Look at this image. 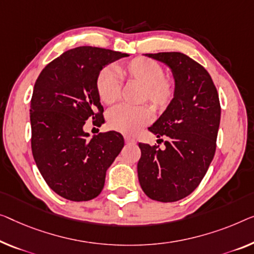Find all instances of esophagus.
<instances>
[{
    "label": "esophagus",
    "instance_id": "esophagus-1",
    "mask_svg": "<svg viewBox=\"0 0 254 254\" xmlns=\"http://www.w3.org/2000/svg\"><path fill=\"white\" fill-rule=\"evenodd\" d=\"M124 139H126V142H127V143H135V140H134L133 138L128 137V135H127V137L124 138Z\"/></svg>",
    "mask_w": 254,
    "mask_h": 254
}]
</instances>
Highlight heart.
Instances as JSON below:
<instances>
[{"mask_svg": "<svg viewBox=\"0 0 254 254\" xmlns=\"http://www.w3.org/2000/svg\"><path fill=\"white\" fill-rule=\"evenodd\" d=\"M117 71L127 81L142 85L141 101L148 100L155 108H165L175 98V79L163 75V68L153 59L138 57L126 65L117 67ZM96 88L100 100L106 105L114 104L120 98V82L111 68H105L100 71L96 81ZM151 119L153 113L148 106L135 108L117 106L108 113V126L122 133L134 134L148 124Z\"/></svg>", "mask_w": 254, "mask_h": 254, "instance_id": "heart-1", "label": "heart"}]
</instances>
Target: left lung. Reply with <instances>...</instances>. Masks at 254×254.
<instances>
[{
    "instance_id": "8db88e82",
    "label": "left lung",
    "mask_w": 254,
    "mask_h": 254,
    "mask_svg": "<svg viewBox=\"0 0 254 254\" xmlns=\"http://www.w3.org/2000/svg\"><path fill=\"white\" fill-rule=\"evenodd\" d=\"M145 56L171 69L176 94L148 127L157 138L168 137L165 148L139 142V183L149 198L176 202L195 190L213 160L221 114L218 91L205 68L181 52Z\"/></svg>"
}]
</instances>
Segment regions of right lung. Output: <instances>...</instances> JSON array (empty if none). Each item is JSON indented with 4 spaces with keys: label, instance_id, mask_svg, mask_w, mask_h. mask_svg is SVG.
I'll return each mask as SVG.
<instances>
[{
    "label": "right lung",
    "instance_id": "right-lung-1",
    "mask_svg": "<svg viewBox=\"0 0 254 254\" xmlns=\"http://www.w3.org/2000/svg\"><path fill=\"white\" fill-rule=\"evenodd\" d=\"M127 54L78 47L64 52L37 77L30 101L32 151L45 183L62 197L83 202L103 190L106 172L124 146L123 135L89 139L85 121L104 122L96 81L103 68Z\"/></svg>",
    "mask_w": 254,
    "mask_h": 254
}]
</instances>
